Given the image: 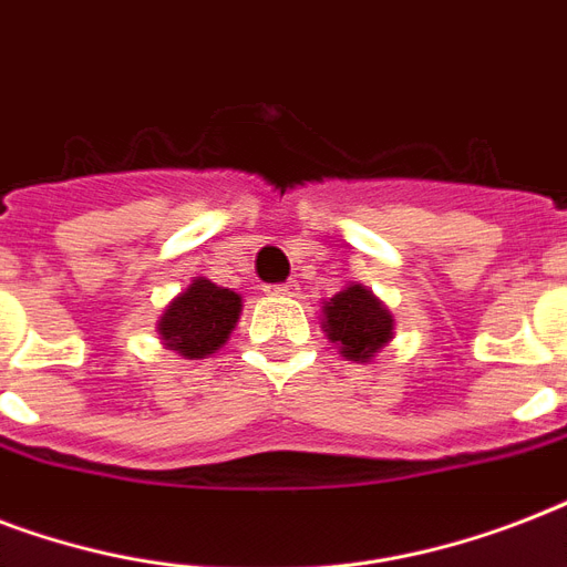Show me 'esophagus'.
I'll return each instance as SVG.
<instances>
[{
    "label": "esophagus",
    "instance_id": "34e87169",
    "mask_svg": "<svg viewBox=\"0 0 567 567\" xmlns=\"http://www.w3.org/2000/svg\"><path fill=\"white\" fill-rule=\"evenodd\" d=\"M270 297H297L300 293V285L297 282H285V285H267L265 288Z\"/></svg>",
    "mask_w": 567,
    "mask_h": 567
}]
</instances>
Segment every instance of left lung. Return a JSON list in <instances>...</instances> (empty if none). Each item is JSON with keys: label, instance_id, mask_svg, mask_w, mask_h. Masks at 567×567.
Segmentation results:
<instances>
[{"label": "left lung", "instance_id": "8db88e82", "mask_svg": "<svg viewBox=\"0 0 567 567\" xmlns=\"http://www.w3.org/2000/svg\"><path fill=\"white\" fill-rule=\"evenodd\" d=\"M320 329L347 362H373L394 338V315L362 282H347L320 306Z\"/></svg>", "mask_w": 567, "mask_h": 567}]
</instances>
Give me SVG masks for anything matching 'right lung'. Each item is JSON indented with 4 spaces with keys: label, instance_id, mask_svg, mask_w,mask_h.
<instances>
[{
    "label": "right lung",
    "instance_id": "obj_1",
    "mask_svg": "<svg viewBox=\"0 0 567 567\" xmlns=\"http://www.w3.org/2000/svg\"><path fill=\"white\" fill-rule=\"evenodd\" d=\"M244 300L231 288H220L205 276L190 279L155 323L164 350L179 353L182 359H208L217 353L238 327Z\"/></svg>",
    "mask_w": 567,
    "mask_h": 567
}]
</instances>
